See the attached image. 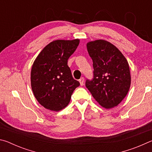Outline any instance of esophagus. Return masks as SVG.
<instances>
[{
	"instance_id": "1",
	"label": "esophagus",
	"mask_w": 152,
	"mask_h": 152,
	"mask_svg": "<svg viewBox=\"0 0 152 152\" xmlns=\"http://www.w3.org/2000/svg\"><path fill=\"white\" fill-rule=\"evenodd\" d=\"M79 82H80V84L81 86H83L84 85V78L82 77L79 80Z\"/></svg>"
}]
</instances>
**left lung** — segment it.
<instances>
[{"instance_id": "left-lung-1", "label": "left lung", "mask_w": 152, "mask_h": 152, "mask_svg": "<svg viewBox=\"0 0 152 152\" xmlns=\"http://www.w3.org/2000/svg\"><path fill=\"white\" fill-rule=\"evenodd\" d=\"M86 46L94 68L92 78L86 80V88L102 107L110 109L117 106L126 96L131 85L127 60L107 41L96 40Z\"/></svg>"}]
</instances>
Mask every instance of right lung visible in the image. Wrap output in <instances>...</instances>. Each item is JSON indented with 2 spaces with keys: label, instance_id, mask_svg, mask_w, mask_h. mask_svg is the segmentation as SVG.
<instances>
[{
  "label": "right lung",
  "instance_id": "1",
  "mask_svg": "<svg viewBox=\"0 0 152 152\" xmlns=\"http://www.w3.org/2000/svg\"><path fill=\"white\" fill-rule=\"evenodd\" d=\"M79 39L56 40L43 49L31 72L34 96L45 109L59 111L70 102L80 82L74 80L68 60L76 50Z\"/></svg>",
  "mask_w": 152,
  "mask_h": 152
}]
</instances>
